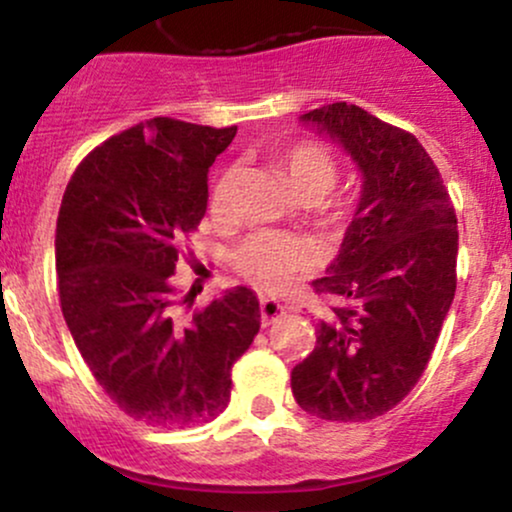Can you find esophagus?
I'll return each mask as SVG.
<instances>
[{"label": "esophagus", "instance_id": "obj_1", "mask_svg": "<svg viewBox=\"0 0 512 512\" xmlns=\"http://www.w3.org/2000/svg\"><path fill=\"white\" fill-rule=\"evenodd\" d=\"M281 313H284V308H281L274 298H262V303H260V325L262 327L272 325L276 317H281Z\"/></svg>", "mask_w": 512, "mask_h": 512}]
</instances>
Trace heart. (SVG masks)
<instances>
[{
    "label": "heart",
    "mask_w": 512,
    "mask_h": 512,
    "mask_svg": "<svg viewBox=\"0 0 512 512\" xmlns=\"http://www.w3.org/2000/svg\"><path fill=\"white\" fill-rule=\"evenodd\" d=\"M281 170L289 178L298 197H322L332 190L339 178V166L334 156L320 144L301 142L281 149L276 154ZM238 185V166H226L214 180L209 192V209L216 219H226L233 211ZM317 260V252L308 240L281 231H255L238 243L233 250L231 264L240 276L262 286L279 289L291 276L310 269Z\"/></svg>",
    "instance_id": "b5f03b06"
}]
</instances>
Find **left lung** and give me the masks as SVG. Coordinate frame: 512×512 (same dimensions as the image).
I'll return each instance as SVG.
<instances>
[{"label": "left lung", "instance_id": "left-lung-1", "mask_svg": "<svg viewBox=\"0 0 512 512\" xmlns=\"http://www.w3.org/2000/svg\"><path fill=\"white\" fill-rule=\"evenodd\" d=\"M349 151L363 195L317 291L349 298L317 325L313 354L291 373L308 414L370 421L397 407L424 375L457 289V216L440 170L407 129L358 105L303 115Z\"/></svg>", "mask_w": 512, "mask_h": 512}]
</instances>
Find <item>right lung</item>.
<instances>
[{"instance_id":"right-lung-1","label":"right lung","mask_w":512,"mask_h":512,"mask_svg":"<svg viewBox=\"0 0 512 512\" xmlns=\"http://www.w3.org/2000/svg\"><path fill=\"white\" fill-rule=\"evenodd\" d=\"M154 117L105 139L74 170L55 236L57 289L76 349L105 395L146 426L214 421L231 368L260 332V301L238 286L204 308L175 286L207 211V175L236 137Z\"/></svg>"}]
</instances>
